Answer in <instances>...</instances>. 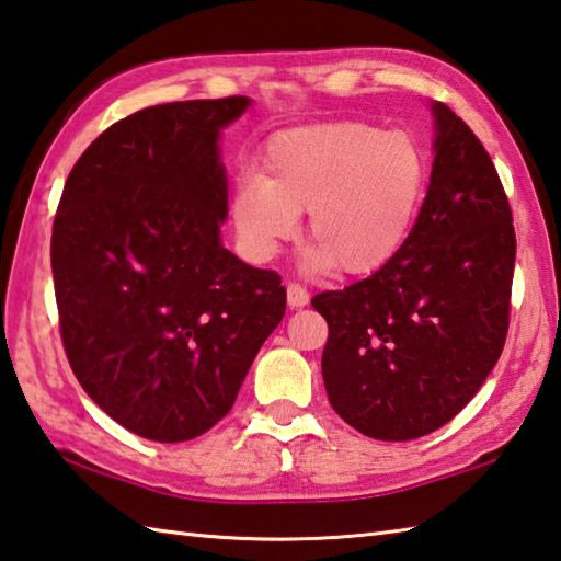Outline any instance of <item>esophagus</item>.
<instances>
[{
  "mask_svg": "<svg viewBox=\"0 0 561 561\" xmlns=\"http://www.w3.org/2000/svg\"><path fill=\"white\" fill-rule=\"evenodd\" d=\"M310 302V293L300 283H288V305L290 308H305Z\"/></svg>",
  "mask_w": 561,
  "mask_h": 561,
  "instance_id": "1",
  "label": "esophagus"
}]
</instances>
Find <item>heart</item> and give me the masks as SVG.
I'll return each mask as SVG.
<instances>
[{"label": "heart", "instance_id": "obj_1", "mask_svg": "<svg viewBox=\"0 0 561 561\" xmlns=\"http://www.w3.org/2000/svg\"><path fill=\"white\" fill-rule=\"evenodd\" d=\"M425 187L427 156L412 134L324 122L271 136L261 173L234 181L229 213L251 261L276 259L308 213L312 271L371 273L403 249Z\"/></svg>", "mask_w": 561, "mask_h": 561}]
</instances>
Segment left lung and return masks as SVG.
I'll return each mask as SVG.
<instances>
[{"label": "left lung", "mask_w": 561, "mask_h": 561, "mask_svg": "<svg viewBox=\"0 0 561 561\" xmlns=\"http://www.w3.org/2000/svg\"><path fill=\"white\" fill-rule=\"evenodd\" d=\"M435 163L393 259L317 293L330 336L327 398L366 437L408 442L457 415L499 362L511 317L513 213L491 156L447 104H432Z\"/></svg>", "instance_id": "8db88e82"}]
</instances>
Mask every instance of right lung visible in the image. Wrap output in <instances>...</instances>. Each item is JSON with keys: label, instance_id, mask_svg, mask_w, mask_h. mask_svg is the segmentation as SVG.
<instances>
[{"label": "right lung", "instance_id": "add662e5", "mask_svg": "<svg viewBox=\"0 0 561 561\" xmlns=\"http://www.w3.org/2000/svg\"><path fill=\"white\" fill-rule=\"evenodd\" d=\"M249 98L168 102L112 124L62 187L50 237L60 336L94 403L153 442L227 415L285 314L276 271L221 247L219 131Z\"/></svg>", "mask_w": 561, "mask_h": 561}]
</instances>
